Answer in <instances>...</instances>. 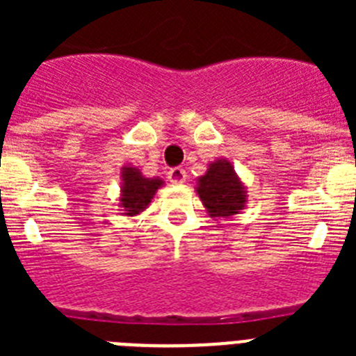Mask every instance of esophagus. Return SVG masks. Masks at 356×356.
<instances>
[{
  "mask_svg": "<svg viewBox=\"0 0 356 356\" xmlns=\"http://www.w3.org/2000/svg\"><path fill=\"white\" fill-rule=\"evenodd\" d=\"M168 178L171 184L180 185L187 180V172H185V169H181V168H175L168 172Z\"/></svg>",
  "mask_w": 356,
  "mask_h": 356,
  "instance_id": "1",
  "label": "esophagus"
}]
</instances>
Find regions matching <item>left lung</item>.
I'll use <instances>...</instances> for the list:
<instances>
[{
    "instance_id": "obj_1",
    "label": "left lung",
    "mask_w": 356,
    "mask_h": 356,
    "mask_svg": "<svg viewBox=\"0 0 356 356\" xmlns=\"http://www.w3.org/2000/svg\"><path fill=\"white\" fill-rule=\"evenodd\" d=\"M196 193L210 217H232L246 207V187L226 159L209 163L205 175L197 178Z\"/></svg>"
}]
</instances>
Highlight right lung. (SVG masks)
Wrapping results in <instances>:
<instances>
[{
  "instance_id": "add662e5",
  "label": "right lung",
  "mask_w": 356,
  "mask_h": 356,
  "mask_svg": "<svg viewBox=\"0 0 356 356\" xmlns=\"http://www.w3.org/2000/svg\"><path fill=\"white\" fill-rule=\"evenodd\" d=\"M163 185L160 178H146L139 168L122 165L121 168V197L119 209L122 216L135 217L147 209L156 191Z\"/></svg>"
}]
</instances>
